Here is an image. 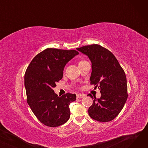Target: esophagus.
Returning a JSON list of instances; mask_svg holds the SVG:
<instances>
[{
  "mask_svg": "<svg viewBox=\"0 0 148 148\" xmlns=\"http://www.w3.org/2000/svg\"><path fill=\"white\" fill-rule=\"evenodd\" d=\"M83 97H84V95L81 94H77V98H82Z\"/></svg>",
  "mask_w": 148,
  "mask_h": 148,
  "instance_id": "34e87169",
  "label": "esophagus"
}]
</instances>
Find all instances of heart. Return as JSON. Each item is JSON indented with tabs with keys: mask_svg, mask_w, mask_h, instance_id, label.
<instances>
[{
	"mask_svg": "<svg viewBox=\"0 0 148 148\" xmlns=\"http://www.w3.org/2000/svg\"><path fill=\"white\" fill-rule=\"evenodd\" d=\"M84 61H85V60H80V61H79V64H80V63H82V62H84Z\"/></svg>",
	"mask_w": 148,
	"mask_h": 148,
	"instance_id": "heart-1",
	"label": "heart"
}]
</instances>
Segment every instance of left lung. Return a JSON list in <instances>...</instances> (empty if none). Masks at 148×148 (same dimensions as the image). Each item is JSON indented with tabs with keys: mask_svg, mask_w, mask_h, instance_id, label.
I'll use <instances>...</instances> for the list:
<instances>
[{
	"mask_svg": "<svg viewBox=\"0 0 148 148\" xmlns=\"http://www.w3.org/2000/svg\"><path fill=\"white\" fill-rule=\"evenodd\" d=\"M77 50L90 59V84H94L101 94L99 99L88 94L94 99L89 115L101 122L111 121L121 112L128 98L125 73L113 54L100 45H85Z\"/></svg>",
	"mask_w": 148,
	"mask_h": 148,
	"instance_id": "obj_1",
	"label": "left lung"
}]
</instances>
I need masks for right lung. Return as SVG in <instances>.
Here are the masks:
<instances>
[{"mask_svg":"<svg viewBox=\"0 0 148 148\" xmlns=\"http://www.w3.org/2000/svg\"><path fill=\"white\" fill-rule=\"evenodd\" d=\"M79 52L48 48L38 53L31 61L25 74L27 103L37 119L44 125L56 127L70 117L69 104L75 94L67 93L59 97L53 88L63 77L67 62Z\"/></svg>","mask_w":148,"mask_h":148,"instance_id":"1","label":"right lung"}]
</instances>
